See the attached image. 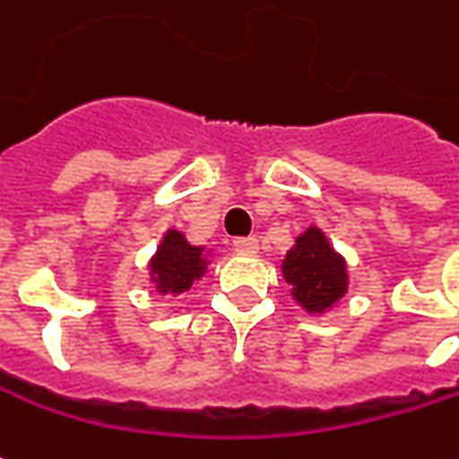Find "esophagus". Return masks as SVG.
I'll use <instances>...</instances> for the list:
<instances>
[{"label": "esophagus", "mask_w": 459, "mask_h": 459, "mask_svg": "<svg viewBox=\"0 0 459 459\" xmlns=\"http://www.w3.org/2000/svg\"><path fill=\"white\" fill-rule=\"evenodd\" d=\"M233 251L238 255H255L258 253V240L255 238H236L233 240Z\"/></svg>", "instance_id": "esophagus-1"}]
</instances>
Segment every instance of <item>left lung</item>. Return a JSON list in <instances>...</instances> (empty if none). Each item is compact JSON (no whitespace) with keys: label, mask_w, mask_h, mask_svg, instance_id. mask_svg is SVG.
Here are the masks:
<instances>
[{"label":"left lung","mask_w":459,"mask_h":459,"mask_svg":"<svg viewBox=\"0 0 459 459\" xmlns=\"http://www.w3.org/2000/svg\"><path fill=\"white\" fill-rule=\"evenodd\" d=\"M281 271L298 306L313 316L330 310L348 293V263L318 226L298 236L296 246L285 253Z\"/></svg>","instance_id":"obj_1"}]
</instances>
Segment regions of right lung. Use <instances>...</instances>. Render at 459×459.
Segmentation results:
<instances>
[{
    "label": "right lung",
    "mask_w": 459,
    "mask_h": 459,
    "mask_svg": "<svg viewBox=\"0 0 459 459\" xmlns=\"http://www.w3.org/2000/svg\"><path fill=\"white\" fill-rule=\"evenodd\" d=\"M208 255L204 246H191L181 230L169 229L149 261L152 283L161 296H178L206 275Z\"/></svg>",
    "instance_id": "right-lung-1"
}]
</instances>
